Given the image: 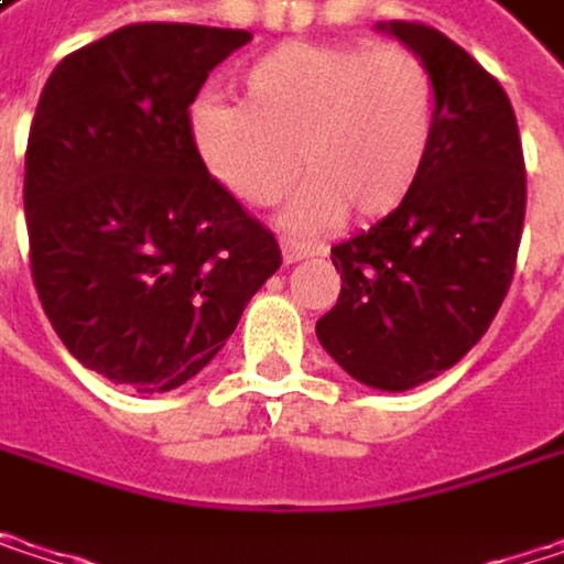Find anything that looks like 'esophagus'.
Masks as SVG:
<instances>
[{
    "label": "esophagus",
    "mask_w": 564,
    "mask_h": 564,
    "mask_svg": "<svg viewBox=\"0 0 564 564\" xmlns=\"http://www.w3.org/2000/svg\"><path fill=\"white\" fill-rule=\"evenodd\" d=\"M326 248L323 245H303V241H283V261L286 264H296V261H303V258H313V254H323Z\"/></svg>",
    "instance_id": "1"
}]
</instances>
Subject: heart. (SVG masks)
I'll use <instances>...</instances> for the list:
<instances>
[{
	"label": "heart",
	"mask_w": 564,
	"mask_h": 564,
	"mask_svg": "<svg viewBox=\"0 0 564 564\" xmlns=\"http://www.w3.org/2000/svg\"><path fill=\"white\" fill-rule=\"evenodd\" d=\"M241 90L245 104H192V147L231 195L261 208L281 202L303 166L310 182L290 228L313 231L346 212L376 221L417 188L437 127V84L417 52L290 42L258 57Z\"/></svg>",
	"instance_id": "heart-1"
}]
</instances>
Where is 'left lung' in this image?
<instances>
[{
  "label": "left lung",
  "instance_id": "1",
  "mask_svg": "<svg viewBox=\"0 0 564 564\" xmlns=\"http://www.w3.org/2000/svg\"><path fill=\"white\" fill-rule=\"evenodd\" d=\"M427 61L437 127L417 188L333 248L323 349L362 386L408 392L460 362L503 306L525 218V163L500 80L421 22L379 25Z\"/></svg>",
  "mask_w": 564,
  "mask_h": 564
}]
</instances>
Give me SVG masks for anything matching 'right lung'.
I'll return each instance as SVG.
<instances>
[{
    "label": "right lung",
    "instance_id": "obj_1",
    "mask_svg": "<svg viewBox=\"0 0 564 564\" xmlns=\"http://www.w3.org/2000/svg\"><path fill=\"white\" fill-rule=\"evenodd\" d=\"M245 29L137 22L48 77L25 150L39 300L90 372L137 392L198 376L281 245L202 166L188 107Z\"/></svg>",
    "mask_w": 564,
    "mask_h": 564
}]
</instances>
